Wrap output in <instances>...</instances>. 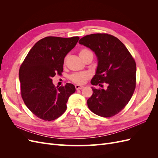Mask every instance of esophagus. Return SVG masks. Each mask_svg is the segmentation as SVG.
Returning <instances> with one entry per match:
<instances>
[{
	"mask_svg": "<svg viewBox=\"0 0 158 158\" xmlns=\"http://www.w3.org/2000/svg\"><path fill=\"white\" fill-rule=\"evenodd\" d=\"M75 88L76 89H81L84 88L83 85H75Z\"/></svg>",
	"mask_w": 158,
	"mask_h": 158,
	"instance_id": "esophagus-1",
	"label": "esophagus"
}]
</instances>
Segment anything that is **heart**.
<instances>
[{"label": "heart", "instance_id": "1", "mask_svg": "<svg viewBox=\"0 0 158 158\" xmlns=\"http://www.w3.org/2000/svg\"><path fill=\"white\" fill-rule=\"evenodd\" d=\"M89 55H93V52L92 51L88 49H82L79 52V55L80 56V58L83 60L85 59V57ZM66 59V57L65 58L64 62ZM90 76H91V74L89 73V72L85 71V72H81V73L73 74L70 76V78L73 82L76 84H83L85 82V81L90 78Z\"/></svg>", "mask_w": 158, "mask_h": 158}]
</instances>
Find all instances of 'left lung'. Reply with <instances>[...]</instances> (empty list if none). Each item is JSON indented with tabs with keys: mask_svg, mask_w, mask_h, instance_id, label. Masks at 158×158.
<instances>
[{
	"mask_svg": "<svg viewBox=\"0 0 158 158\" xmlns=\"http://www.w3.org/2000/svg\"><path fill=\"white\" fill-rule=\"evenodd\" d=\"M79 44L94 52L98 59L95 74L91 80L93 94L87 101L89 109L103 117L114 116L125 108L136 87V66L135 60L118 38L107 33H94L81 38Z\"/></svg>",
	"mask_w": 158,
	"mask_h": 158,
	"instance_id": "obj_1",
	"label": "left lung"
}]
</instances>
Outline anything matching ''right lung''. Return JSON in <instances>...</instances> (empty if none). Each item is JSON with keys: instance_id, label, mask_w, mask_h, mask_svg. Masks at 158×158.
Instances as JSON below:
<instances>
[{"instance_id": "1", "label": "right lung", "mask_w": 158, "mask_h": 158, "mask_svg": "<svg viewBox=\"0 0 158 158\" xmlns=\"http://www.w3.org/2000/svg\"><path fill=\"white\" fill-rule=\"evenodd\" d=\"M79 37H46L28 52L19 70L21 95L26 106L37 117L52 121L63 114L66 103L76 88L72 84L55 87L52 78L63 71L66 55Z\"/></svg>"}]
</instances>
